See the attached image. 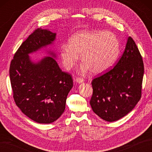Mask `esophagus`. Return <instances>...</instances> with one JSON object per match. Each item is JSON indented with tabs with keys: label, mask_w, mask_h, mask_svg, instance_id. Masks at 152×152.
<instances>
[{
	"label": "esophagus",
	"mask_w": 152,
	"mask_h": 152,
	"mask_svg": "<svg viewBox=\"0 0 152 152\" xmlns=\"http://www.w3.org/2000/svg\"><path fill=\"white\" fill-rule=\"evenodd\" d=\"M75 80H76V82H78V83H82V82H83V80L82 78H76L75 79Z\"/></svg>",
	"instance_id": "1"
}]
</instances>
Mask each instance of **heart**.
<instances>
[{
  "label": "heart",
  "instance_id": "b5f03b06",
  "mask_svg": "<svg viewBox=\"0 0 152 152\" xmlns=\"http://www.w3.org/2000/svg\"><path fill=\"white\" fill-rule=\"evenodd\" d=\"M120 52V44L115 35L109 31H81L74 34L69 45L61 46L60 56L67 70L75 65L81 56L83 70L101 74L114 65Z\"/></svg>",
  "mask_w": 152,
  "mask_h": 152
}]
</instances>
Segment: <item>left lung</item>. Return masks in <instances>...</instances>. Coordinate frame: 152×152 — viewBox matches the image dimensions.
<instances>
[{
  "mask_svg": "<svg viewBox=\"0 0 152 152\" xmlns=\"http://www.w3.org/2000/svg\"><path fill=\"white\" fill-rule=\"evenodd\" d=\"M143 75L142 57L129 37L115 66L92 80L90 104L93 111L106 121L124 117L140 101Z\"/></svg>",
  "mask_w": 152,
  "mask_h": 152,
  "instance_id": "8db88e82",
  "label": "left lung"
}]
</instances>
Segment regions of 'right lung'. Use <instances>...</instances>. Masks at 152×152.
<instances>
[{
  "label": "right lung",
  "instance_id": "1",
  "mask_svg": "<svg viewBox=\"0 0 152 152\" xmlns=\"http://www.w3.org/2000/svg\"><path fill=\"white\" fill-rule=\"evenodd\" d=\"M56 37L49 30L37 28L18 48L10 66L16 105L39 124H51L62 115L73 87L72 76L63 72L54 58L48 56L34 63L28 56L52 44ZM50 54L56 57L53 53Z\"/></svg>",
  "mask_w": 152,
  "mask_h": 152
}]
</instances>
